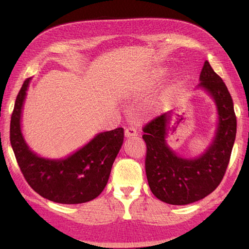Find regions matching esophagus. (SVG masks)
<instances>
[{
    "mask_svg": "<svg viewBox=\"0 0 249 249\" xmlns=\"http://www.w3.org/2000/svg\"><path fill=\"white\" fill-rule=\"evenodd\" d=\"M137 130L133 126H130V127H127L125 129V137L126 138H130V137H135L137 136Z\"/></svg>",
    "mask_w": 249,
    "mask_h": 249,
    "instance_id": "obj_1",
    "label": "esophagus"
}]
</instances>
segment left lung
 <instances>
[{
	"mask_svg": "<svg viewBox=\"0 0 249 249\" xmlns=\"http://www.w3.org/2000/svg\"><path fill=\"white\" fill-rule=\"evenodd\" d=\"M196 89L214 101L217 125L212 142L197 157H182L168 145L174 111L156 117L144 127L146 176L153 195L172 205L190 204L212 193L224 177L236 137V116L229 90L205 60Z\"/></svg>",
	"mask_w": 249,
	"mask_h": 249,
	"instance_id": "left-lung-1",
	"label": "left lung"
}]
</instances>
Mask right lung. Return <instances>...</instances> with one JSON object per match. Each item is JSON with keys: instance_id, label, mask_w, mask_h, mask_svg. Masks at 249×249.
Listing matches in <instances>:
<instances>
[{"instance_id": "add662e5", "label": "right lung", "mask_w": 249, "mask_h": 249, "mask_svg": "<svg viewBox=\"0 0 249 249\" xmlns=\"http://www.w3.org/2000/svg\"><path fill=\"white\" fill-rule=\"evenodd\" d=\"M32 78L24 81L15 101L10 138L16 160L28 184L45 199L62 204L86 203L95 199L107 183L113 162L123 145L124 129L96 134L65 158L37 155L25 141L22 113Z\"/></svg>"}]
</instances>
